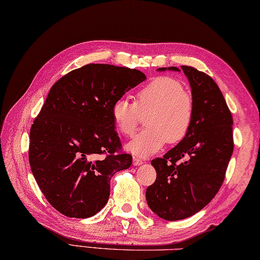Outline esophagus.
<instances>
[{
	"label": "esophagus",
	"mask_w": 260,
	"mask_h": 260,
	"mask_svg": "<svg viewBox=\"0 0 260 260\" xmlns=\"http://www.w3.org/2000/svg\"><path fill=\"white\" fill-rule=\"evenodd\" d=\"M142 162H144V161H142V159H140V158H137V157H135V158H134V164H135L136 166L142 165Z\"/></svg>",
	"instance_id": "34e87169"
}]
</instances>
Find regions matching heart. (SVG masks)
Listing matches in <instances>:
<instances>
[{"label":"heart","instance_id":"1","mask_svg":"<svg viewBox=\"0 0 260 260\" xmlns=\"http://www.w3.org/2000/svg\"><path fill=\"white\" fill-rule=\"evenodd\" d=\"M148 114V125L128 145V150L139 156H149L168 142L175 145L184 140L192 128L194 101L176 78H153L135 95V102L119 99L112 107V119L123 136L136 132L141 116Z\"/></svg>","mask_w":260,"mask_h":260}]
</instances>
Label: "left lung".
Masks as SVG:
<instances>
[{
    "label": "left lung",
    "mask_w": 260,
    "mask_h": 260,
    "mask_svg": "<svg viewBox=\"0 0 260 260\" xmlns=\"http://www.w3.org/2000/svg\"><path fill=\"white\" fill-rule=\"evenodd\" d=\"M168 70L179 72L177 67ZM182 70L192 88V128L162 158L151 160L157 178L146 190L151 211L168 221L186 219L211 202L224 181L234 151V120L219 86L197 68Z\"/></svg>",
    "instance_id": "left-lung-1"
}]
</instances>
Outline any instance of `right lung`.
Listing matches in <instances>:
<instances>
[{
    "mask_svg": "<svg viewBox=\"0 0 260 260\" xmlns=\"http://www.w3.org/2000/svg\"><path fill=\"white\" fill-rule=\"evenodd\" d=\"M145 79L138 70L88 63L51 86L31 125L29 162L42 194L61 214H96L109 200L111 177L131 166L112 107Z\"/></svg>",
    "mask_w": 260,
    "mask_h": 260,
    "instance_id": "add662e5",
    "label": "right lung"
}]
</instances>
